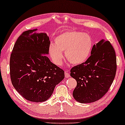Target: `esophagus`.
I'll use <instances>...</instances> for the list:
<instances>
[{
	"label": "esophagus",
	"mask_w": 125,
	"mask_h": 125,
	"mask_svg": "<svg viewBox=\"0 0 125 125\" xmlns=\"http://www.w3.org/2000/svg\"><path fill=\"white\" fill-rule=\"evenodd\" d=\"M65 77H66V78H67V77H70V74H69V72H67V71H66L65 72Z\"/></svg>",
	"instance_id": "esophagus-1"
}]
</instances>
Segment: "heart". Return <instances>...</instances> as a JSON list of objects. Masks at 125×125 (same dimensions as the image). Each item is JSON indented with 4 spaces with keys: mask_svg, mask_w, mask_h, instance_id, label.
<instances>
[{
    "mask_svg": "<svg viewBox=\"0 0 125 125\" xmlns=\"http://www.w3.org/2000/svg\"><path fill=\"white\" fill-rule=\"evenodd\" d=\"M54 41L55 44L49 45V52L57 65L62 64V52H64L67 60L72 64H80L85 62L94 46L91 36L82 31H65L56 37Z\"/></svg>",
    "mask_w": 125,
    "mask_h": 125,
    "instance_id": "heart-1",
    "label": "heart"
}]
</instances>
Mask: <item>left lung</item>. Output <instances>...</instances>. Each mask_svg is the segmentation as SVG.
Masks as SVG:
<instances>
[{
    "label": "left lung",
    "instance_id": "left-lung-1",
    "mask_svg": "<svg viewBox=\"0 0 125 125\" xmlns=\"http://www.w3.org/2000/svg\"><path fill=\"white\" fill-rule=\"evenodd\" d=\"M85 62L73 67L71 76L77 82L73 92L82 104L94 102L108 92L116 72L115 51L110 42L102 40L94 44Z\"/></svg>",
    "mask_w": 125,
    "mask_h": 125
}]
</instances>
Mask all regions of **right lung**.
Listing matches in <instances>:
<instances>
[{
	"label": "right lung",
	"instance_id": "obj_1",
	"mask_svg": "<svg viewBox=\"0 0 125 125\" xmlns=\"http://www.w3.org/2000/svg\"><path fill=\"white\" fill-rule=\"evenodd\" d=\"M38 29L23 31L16 42L10 58V75L15 89L25 99L46 101L64 77L62 69L52 63L49 53L51 42Z\"/></svg>",
	"mask_w": 125,
	"mask_h": 125
}]
</instances>
